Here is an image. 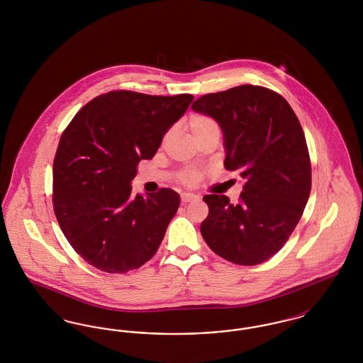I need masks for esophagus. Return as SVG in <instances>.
<instances>
[{
	"label": "esophagus",
	"instance_id": "34e87169",
	"mask_svg": "<svg viewBox=\"0 0 363 363\" xmlns=\"http://www.w3.org/2000/svg\"><path fill=\"white\" fill-rule=\"evenodd\" d=\"M197 200H199V196H196V194H193V193H182V194H181V201H182L184 204L191 203V201H197Z\"/></svg>",
	"mask_w": 363,
	"mask_h": 363
}]
</instances>
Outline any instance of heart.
Returning a JSON list of instances; mask_svg holds the SVG:
<instances>
[{
    "mask_svg": "<svg viewBox=\"0 0 363 363\" xmlns=\"http://www.w3.org/2000/svg\"><path fill=\"white\" fill-rule=\"evenodd\" d=\"M188 128L196 140L206 136L208 133H212V132H220V126L218 121L207 114L190 116L189 120H188ZM170 136H172V130H169L164 135L163 140L166 141ZM200 178H201V173L197 169H185L179 174V181L188 186L196 185L200 181Z\"/></svg>",
    "mask_w": 363,
    "mask_h": 363,
    "instance_id": "1",
    "label": "heart"
}]
</instances>
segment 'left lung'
Here are the masks:
<instances>
[{
  "mask_svg": "<svg viewBox=\"0 0 363 363\" xmlns=\"http://www.w3.org/2000/svg\"><path fill=\"white\" fill-rule=\"evenodd\" d=\"M220 125L225 167L245 178L238 204L207 194L209 212L200 231L220 257L257 265L284 246L298 225L311 188L305 133L289 102L265 86H234L191 104Z\"/></svg>",
  "mask_w": 363,
  "mask_h": 363,
  "instance_id": "left-lung-1",
  "label": "left lung"
}]
</instances>
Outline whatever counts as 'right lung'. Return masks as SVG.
Wrapping results in <instances>:
<instances>
[{"label":"right lung","mask_w":363,"mask_h":363,"mask_svg":"<svg viewBox=\"0 0 363 363\" xmlns=\"http://www.w3.org/2000/svg\"><path fill=\"white\" fill-rule=\"evenodd\" d=\"M193 95L110 91L82 107L62 132L52 163V207L64 235L92 267L138 269L154 255L179 207L162 188L130 196L141 159L155 155Z\"/></svg>","instance_id":"obj_1"}]
</instances>
